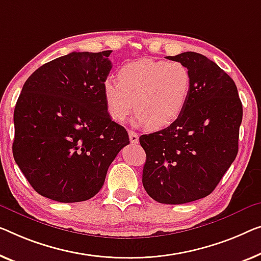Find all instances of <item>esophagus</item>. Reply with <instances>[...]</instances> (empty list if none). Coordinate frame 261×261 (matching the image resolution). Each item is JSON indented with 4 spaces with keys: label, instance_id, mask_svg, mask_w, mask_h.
I'll use <instances>...</instances> for the list:
<instances>
[{
    "label": "esophagus",
    "instance_id": "esophagus-1",
    "mask_svg": "<svg viewBox=\"0 0 261 261\" xmlns=\"http://www.w3.org/2000/svg\"><path fill=\"white\" fill-rule=\"evenodd\" d=\"M129 138H130V142L131 143H138V141H139V136H138V134L137 132H135V131H132V130H130L129 131Z\"/></svg>",
    "mask_w": 261,
    "mask_h": 261
}]
</instances>
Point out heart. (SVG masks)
I'll return each instance as SVG.
<instances>
[{"instance_id": "obj_1", "label": "heart", "mask_w": 261, "mask_h": 261, "mask_svg": "<svg viewBox=\"0 0 261 261\" xmlns=\"http://www.w3.org/2000/svg\"><path fill=\"white\" fill-rule=\"evenodd\" d=\"M192 76L180 62L144 58L124 64L118 81L104 82L109 114L123 122L132 111L150 129H163L180 117L189 102Z\"/></svg>"}]
</instances>
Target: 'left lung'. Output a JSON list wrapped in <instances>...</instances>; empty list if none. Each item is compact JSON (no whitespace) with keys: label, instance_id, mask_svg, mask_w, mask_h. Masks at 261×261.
Listing matches in <instances>:
<instances>
[{"label":"left lung","instance_id":"1","mask_svg":"<svg viewBox=\"0 0 261 261\" xmlns=\"http://www.w3.org/2000/svg\"><path fill=\"white\" fill-rule=\"evenodd\" d=\"M166 58L188 67L191 92L176 122L139 137L146 153L142 180L152 199L178 205L208 196L231 166L243 106L234 82L206 56L186 51Z\"/></svg>","mask_w":261,"mask_h":261}]
</instances>
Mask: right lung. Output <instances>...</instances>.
I'll return each instance as SVG.
<instances>
[{
    "label": "right lung",
    "instance_id": "1",
    "mask_svg": "<svg viewBox=\"0 0 261 261\" xmlns=\"http://www.w3.org/2000/svg\"><path fill=\"white\" fill-rule=\"evenodd\" d=\"M111 50L70 53L38 68L14 111V159L33 189L60 203L92 198L130 143L111 119L103 85Z\"/></svg>",
    "mask_w": 261,
    "mask_h": 261
}]
</instances>
